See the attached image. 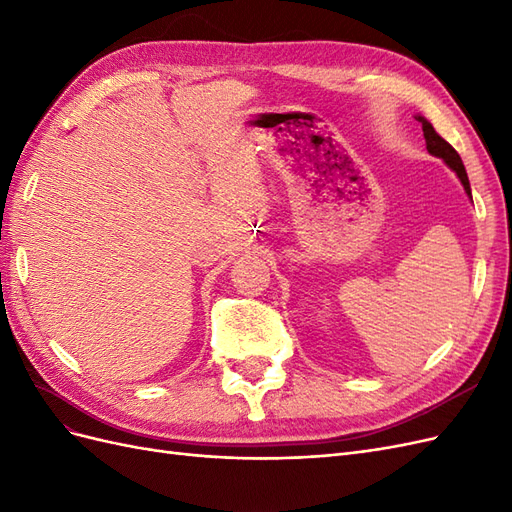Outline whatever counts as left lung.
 Wrapping results in <instances>:
<instances>
[{"label":"left lung","instance_id":"obj_1","mask_svg":"<svg viewBox=\"0 0 512 512\" xmlns=\"http://www.w3.org/2000/svg\"><path fill=\"white\" fill-rule=\"evenodd\" d=\"M416 119L423 123V136H425V143H427V151L431 153V156L442 158L448 166H451V168L455 170L459 181L463 183V190H466V194L472 198L468 173H466V168H463V162H461V158H459V153H457L451 145H448L436 130H433V126H431V123H429L425 117L418 115Z\"/></svg>","mask_w":512,"mask_h":512}]
</instances>
